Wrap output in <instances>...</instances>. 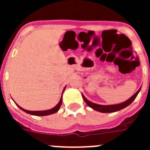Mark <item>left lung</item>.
<instances>
[{"mask_svg": "<svg viewBox=\"0 0 150 150\" xmlns=\"http://www.w3.org/2000/svg\"><path fill=\"white\" fill-rule=\"evenodd\" d=\"M140 88H141V87L139 88L138 91H137L134 95H132L129 99H128V100H125V102H122L121 104H113V105H100V104H95V103H92V102H91L90 100H88L83 94H82V96H83V100H84V101L86 103L87 105L89 106L91 108H92V109L98 111V112H112L124 109L125 107H128L129 104H132V102L134 101V100L136 98V97L137 96L139 92H140Z\"/></svg>", "mask_w": 150, "mask_h": 150, "instance_id": "left-lung-1", "label": "left lung"}]
</instances>
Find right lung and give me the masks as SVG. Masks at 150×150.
<instances>
[{"instance_id": "obj_1", "label": "right lung", "mask_w": 150, "mask_h": 150, "mask_svg": "<svg viewBox=\"0 0 150 150\" xmlns=\"http://www.w3.org/2000/svg\"><path fill=\"white\" fill-rule=\"evenodd\" d=\"M66 86L64 87V88L63 91H62V94H63L64 91V89H65ZM62 98H61L60 100H59V102L58 103V104H57L55 107H54L53 108H52V109L50 110H43V111H29V110H25L23 109L22 107H21L20 106H18V104H16V105L18 106L19 108H20L22 110H23L24 112H27V113H28V114H30V115H34V116H48V115H50V114H53V113H55V112H58L59 110V108H60L61 105H62Z\"/></svg>"}]
</instances>
